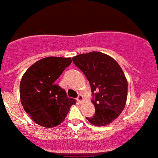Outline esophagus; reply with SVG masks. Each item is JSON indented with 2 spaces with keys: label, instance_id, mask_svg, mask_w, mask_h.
I'll list each match as a JSON object with an SVG mask.
<instances>
[{
  "label": "esophagus",
  "instance_id": "obj_1",
  "mask_svg": "<svg viewBox=\"0 0 158 158\" xmlns=\"http://www.w3.org/2000/svg\"><path fill=\"white\" fill-rule=\"evenodd\" d=\"M83 101H84V98H83V96L82 95V94H79V96H78L77 97V101L79 103H82L83 102Z\"/></svg>",
  "mask_w": 158,
  "mask_h": 158
}]
</instances>
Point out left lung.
I'll list each match as a JSON object with an SVG mask.
<instances>
[{
	"label": "left lung",
	"mask_w": 158,
	"mask_h": 158,
	"mask_svg": "<svg viewBox=\"0 0 158 158\" xmlns=\"http://www.w3.org/2000/svg\"><path fill=\"white\" fill-rule=\"evenodd\" d=\"M73 61L91 85L95 113L86 119L97 127L108 125L119 117L127 102L128 83L123 71L114 58L98 51L79 54Z\"/></svg>",
	"instance_id": "1"
}]
</instances>
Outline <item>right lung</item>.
<instances>
[{"mask_svg":"<svg viewBox=\"0 0 158 158\" xmlns=\"http://www.w3.org/2000/svg\"><path fill=\"white\" fill-rule=\"evenodd\" d=\"M72 63L70 57H44L32 64L23 76L19 85L21 104L35 123L46 128L63 122L76 100L55 81Z\"/></svg>","mask_w":158,"mask_h":158,"instance_id":"add662e5","label":"right lung"}]
</instances>
